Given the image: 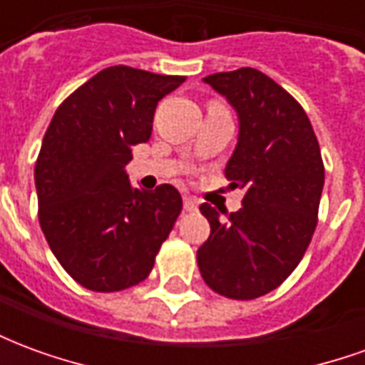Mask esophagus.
<instances>
[{
	"instance_id": "obj_1",
	"label": "esophagus",
	"mask_w": 365,
	"mask_h": 365,
	"mask_svg": "<svg viewBox=\"0 0 365 365\" xmlns=\"http://www.w3.org/2000/svg\"><path fill=\"white\" fill-rule=\"evenodd\" d=\"M197 207H199V201L195 197H185L183 199V209L185 211H190V213H193V211H197Z\"/></svg>"
}]
</instances>
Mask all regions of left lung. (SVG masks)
Wrapping results in <instances>:
<instances>
[{
	"label": "left lung",
	"instance_id": "left-lung-1",
	"mask_svg": "<svg viewBox=\"0 0 365 365\" xmlns=\"http://www.w3.org/2000/svg\"><path fill=\"white\" fill-rule=\"evenodd\" d=\"M205 82L238 111V144L225 175L245 197L230 215L199 207L211 235L197 266L215 293L250 301L277 289L309 248L324 185L321 146L301 103L260 70L238 68Z\"/></svg>",
	"mask_w": 365,
	"mask_h": 365
}]
</instances>
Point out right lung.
<instances>
[{"label":"right lung","instance_id":"obj_1","mask_svg":"<svg viewBox=\"0 0 365 365\" xmlns=\"http://www.w3.org/2000/svg\"><path fill=\"white\" fill-rule=\"evenodd\" d=\"M183 76L109 66L58 105L35 164L38 222L60 266L86 289L144 282L182 213L170 183L138 191L125 166L152 133L154 109Z\"/></svg>","mask_w":365,"mask_h":365}]
</instances>
